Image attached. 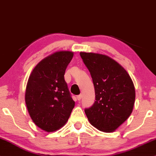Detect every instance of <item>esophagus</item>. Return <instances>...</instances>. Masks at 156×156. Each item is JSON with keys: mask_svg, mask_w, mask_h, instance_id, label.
I'll return each instance as SVG.
<instances>
[{"mask_svg": "<svg viewBox=\"0 0 156 156\" xmlns=\"http://www.w3.org/2000/svg\"><path fill=\"white\" fill-rule=\"evenodd\" d=\"M82 98V96L81 95H78V96H77V99L78 100V101H80V99Z\"/></svg>", "mask_w": 156, "mask_h": 156, "instance_id": "obj_1", "label": "esophagus"}]
</instances>
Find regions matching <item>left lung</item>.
<instances>
[{
	"label": "left lung",
	"mask_w": 156,
	"mask_h": 156,
	"mask_svg": "<svg viewBox=\"0 0 156 156\" xmlns=\"http://www.w3.org/2000/svg\"><path fill=\"white\" fill-rule=\"evenodd\" d=\"M91 76L96 101L85 113L90 123L99 130L112 133L133 112L135 90L130 76L123 67L109 57L80 52Z\"/></svg>",
	"instance_id": "1"
}]
</instances>
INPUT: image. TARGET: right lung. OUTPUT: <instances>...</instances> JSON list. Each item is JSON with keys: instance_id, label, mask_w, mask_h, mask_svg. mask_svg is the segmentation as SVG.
Wrapping results in <instances>:
<instances>
[{"instance_id": "obj_1", "label": "right lung", "mask_w": 156, "mask_h": 156, "mask_svg": "<svg viewBox=\"0 0 156 156\" xmlns=\"http://www.w3.org/2000/svg\"><path fill=\"white\" fill-rule=\"evenodd\" d=\"M73 52L60 51L43 59L32 70L27 82L25 101L31 119L48 132L66 123L75 101L64 78Z\"/></svg>"}]
</instances>
